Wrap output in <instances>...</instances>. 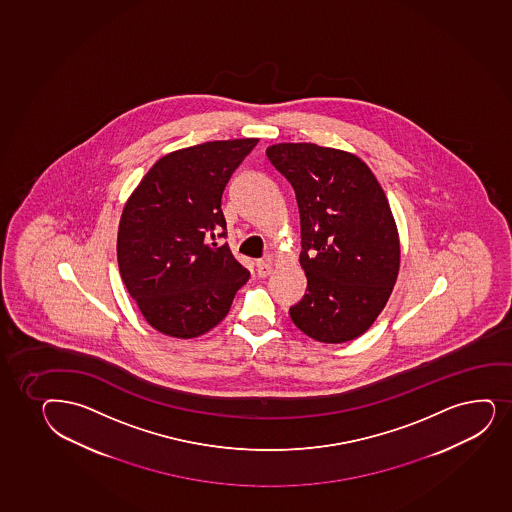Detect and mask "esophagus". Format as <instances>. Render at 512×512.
<instances>
[{
  "label": "esophagus",
  "instance_id": "34e87169",
  "mask_svg": "<svg viewBox=\"0 0 512 512\" xmlns=\"http://www.w3.org/2000/svg\"><path fill=\"white\" fill-rule=\"evenodd\" d=\"M256 271H258V277L259 278H266L271 273V265L268 263V261H258L256 263Z\"/></svg>",
  "mask_w": 512,
  "mask_h": 512
}]
</instances>
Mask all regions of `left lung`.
I'll list each match as a JSON object with an SVG mask.
<instances>
[{"label":"left lung","instance_id":"8db88e82","mask_svg":"<svg viewBox=\"0 0 512 512\" xmlns=\"http://www.w3.org/2000/svg\"><path fill=\"white\" fill-rule=\"evenodd\" d=\"M266 155L299 205L307 290L290 318L323 343L364 335L400 270V239L381 184L359 157L336 148L278 143Z\"/></svg>","mask_w":512,"mask_h":512}]
</instances>
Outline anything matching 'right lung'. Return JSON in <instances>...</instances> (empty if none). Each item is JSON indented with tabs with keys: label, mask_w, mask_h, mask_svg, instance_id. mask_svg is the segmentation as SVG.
I'll list each match as a JSON object with an SVG mask.
<instances>
[{
	"label": "right lung",
	"mask_w": 512,
	"mask_h": 512,
	"mask_svg": "<svg viewBox=\"0 0 512 512\" xmlns=\"http://www.w3.org/2000/svg\"><path fill=\"white\" fill-rule=\"evenodd\" d=\"M256 143L258 138L206 141L169 153L124 205L119 273L143 318L164 335H205L249 280L229 244L218 246L217 237H227L225 186Z\"/></svg>",
	"instance_id": "right-lung-1"
}]
</instances>
